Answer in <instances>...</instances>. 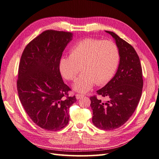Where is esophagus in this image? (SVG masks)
<instances>
[{
  "mask_svg": "<svg viewBox=\"0 0 159 159\" xmlns=\"http://www.w3.org/2000/svg\"><path fill=\"white\" fill-rule=\"evenodd\" d=\"M84 95H83V94H76V99H80L81 97H83Z\"/></svg>",
  "mask_w": 159,
  "mask_h": 159,
  "instance_id": "obj_1",
  "label": "esophagus"
}]
</instances>
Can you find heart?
Here are the masks:
<instances>
[{"label": "heart", "mask_w": 159, "mask_h": 159, "mask_svg": "<svg viewBox=\"0 0 159 159\" xmlns=\"http://www.w3.org/2000/svg\"><path fill=\"white\" fill-rule=\"evenodd\" d=\"M120 53L116 44L109 40L86 38L75 44L70 50V56L60 60L61 75L68 80H75V90L86 93L95 83L101 85L110 80L118 66Z\"/></svg>", "instance_id": "b5f03b06"}]
</instances>
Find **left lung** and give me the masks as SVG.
<instances>
[{
  "instance_id": "1",
  "label": "left lung",
  "mask_w": 159,
  "mask_h": 159,
  "mask_svg": "<svg viewBox=\"0 0 159 159\" xmlns=\"http://www.w3.org/2000/svg\"><path fill=\"white\" fill-rule=\"evenodd\" d=\"M116 41L120 53V64L113 78L97 91L109 100L104 103L96 96L90 97L92 121L101 129L120 128L135 111L140 99L143 79L140 58L134 48L112 31H105Z\"/></svg>"
}]
</instances>
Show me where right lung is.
Returning <instances> with one entry per match:
<instances>
[{
    "instance_id": "obj_1",
    "label": "right lung",
    "mask_w": 159,
    "mask_h": 159,
    "mask_svg": "<svg viewBox=\"0 0 159 159\" xmlns=\"http://www.w3.org/2000/svg\"><path fill=\"white\" fill-rule=\"evenodd\" d=\"M70 32L46 30L28 43L21 57L17 82L20 101L27 115L42 129L58 131L69 121L75 96L64 84L59 69Z\"/></svg>"
}]
</instances>
